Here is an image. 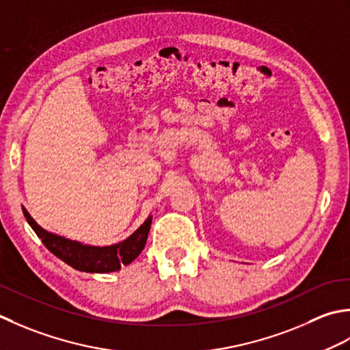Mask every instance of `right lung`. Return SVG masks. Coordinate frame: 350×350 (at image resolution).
I'll return each mask as SVG.
<instances>
[{
	"label": "right lung",
	"instance_id": "right-lung-1",
	"mask_svg": "<svg viewBox=\"0 0 350 350\" xmlns=\"http://www.w3.org/2000/svg\"><path fill=\"white\" fill-rule=\"evenodd\" d=\"M23 211L28 225L33 228L38 237L42 239V243L45 245L49 252H53L57 258L65 261L70 267L88 273L118 272L122 266L133 262L144 251L148 232L151 230L152 224V216H149L130 237L120 241V243L110 246H90L44 230L40 225L36 224V220L24 206Z\"/></svg>",
	"mask_w": 350,
	"mask_h": 350
}]
</instances>
